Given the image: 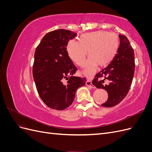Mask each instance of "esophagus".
<instances>
[{"instance_id": "34e87169", "label": "esophagus", "mask_w": 152, "mask_h": 152, "mask_svg": "<svg viewBox=\"0 0 152 152\" xmlns=\"http://www.w3.org/2000/svg\"><path fill=\"white\" fill-rule=\"evenodd\" d=\"M86 84L87 86H88L89 87H91V88H96L95 86L93 84H92V82H91V80H87L86 81Z\"/></svg>"}]
</instances>
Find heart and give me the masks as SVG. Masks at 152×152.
I'll use <instances>...</instances> for the list:
<instances>
[{"instance_id": "1", "label": "heart", "mask_w": 152, "mask_h": 152, "mask_svg": "<svg viewBox=\"0 0 152 152\" xmlns=\"http://www.w3.org/2000/svg\"><path fill=\"white\" fill-rule=\"evenodd\" d=\"M79 41L70 40L66 45L69 57L77 65H84L87 54L90 56L86 62L84 73L91 76L96 65H107L115 56L119 47V39L115 33L99 30L81 35Z\"/></svg>"}]
</instances>
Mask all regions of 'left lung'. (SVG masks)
I'll return each mask as SVG.
<instances>
[{
	"label": "left lung",
	"instance_id": "left-lung-1",
	"mask_svg": "<svg viewBox=\"0 0 152 152\" xmlns=\"http://www.w3.org/2000/svg\"><path fill=\"white\" fill-rule=\"evenodd\" d=\"M117 53L109 65L95 75L93 84L107 91L108 98L102 106L112 107L124 99L129 91L135 70L134 52L127 37L119 35Z\"/></svg>",
	"mask_w": 152,
	"mask_h": 152
}]
</instances>
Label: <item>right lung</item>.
<instances>
[{
  "instance_id": "obj_1",
  "label": "right lung",
  "mask_w": 152,
  "mask_h": 152,
  "mask_svg": "<svg viewBox=\"0 0 152 152\" xmlns=\"http://www.w3.org/2000/svg\"><path fill=\"white\" fill-rule=\"evenodd\" d=\"M76 35L63 29L50 31L35 50L33 77L37 90L44 103L52 109L63 110L70 107L77 89L86 83V78L73 75L77 68L66 51L68 41ZM65 79L66 83L64 82Z\"/></svg>"
}]
</instances>
